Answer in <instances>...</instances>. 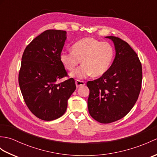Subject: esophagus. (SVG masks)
Masks as SVG:
<instances>
[{
  "instance_id": "obj_1",
  "label": "esophagus",
  "mask_w": 157,
  "mask_h": 157,
  "mask_svg": "<svg viewBox=\"0 0 157 157\" xmlns=\"http://www.w3.org/2000/svg\"><path fill=\"white\" fill-rule=\"evenodd\" d=\"M75 85H76V87L77 88H79V87H80V86H84L85 85V83H84V82L80 81V80H78V79H77V80L75 81Z\"/></svg>"
}]
</instances>
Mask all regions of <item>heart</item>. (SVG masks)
<instances>
[{"mask_svg":"<svg viewBox=\"0 0 157 157\" xmlns=\"http://www.w3.org/2000/svg\"><path fill=\"white\" fill-rule=\"evenodd\" d=\"M115 51L109 42H101L93 38H84L72 46V51H63L60 60L65 68L72 71L82 61V65L71 75L78 79H85L93 75H104L111 67Z\"/></svg>","mask_w":157,"mask_h":157,"instance_id":"obj_1","label":"heart"}]
</instances>
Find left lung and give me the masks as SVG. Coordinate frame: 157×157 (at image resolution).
I'll return each mask as SVG.
<instances>
[{
    "instance_id": "8db88e82",
    "label": "left lung",
    "mask_w": 157,
    "mask_h": 157,
    "mask_svg": "<svg viewBox=\"0 0 157 157\" xmlns=\"http://www.w3.org/2000/svg\"><path fill=\"white\" fill-rule=\"evenodd\" d=\"M114 43L115 57L101 78L87 82L88 107L93 119L110 123L131 111L138 98L142 80V64L128 43L115 36H106Z\"/></svg>"
}]
</instances>
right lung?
Returning <instances> with one entry per match:
<instances>
[{
	"label": "right lung",
	"mask_w": 157,
	"mask_h": 157,
	"mask_svg": "<svg viewBox=\"0 0 157 157\" xmlns=\"http://www.w3.org/2000/svg\"><path fill=\"white\" fill-rule=\"evenodd\" d=\"M63 30L48 29L25 48L19 73V84L26 105L38 118L52 121L64 114L67 101L76 89L60 60L67 38Z\"/></svg>",
	"instance_id": "1"
}]
</instances>
